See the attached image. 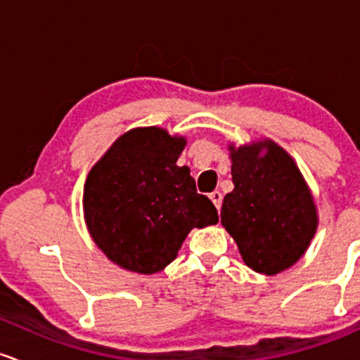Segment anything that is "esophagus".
<instances>
[{"mask_svg": "<svg viewBox=\"0 0 360 360\" xmlns=\"http://www.w3.org/2000/svg\"><path fill=\"white\" fill-rule=\"evenodd\" d=\"M209 199L214 202V205H216L217 211H219L221 204H223V193H221L219 191H214V192L209 193Z\"/></svg>", "mask_w": 360, "mask_h": 360, "instance_id": "34e87169", "label": "esophagus"}]
</instances>
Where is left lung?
Masks as SVG:
<instances>
[{
  "label": "left lung",
  "instance_id": "obj_1",
  "mask_svg": "<svg viewBox=\"0 0 360 360\" xmlns=\"http://www.w3.org/2000/svg\"><path fill=\"white\" fill-rule=\"evenodd\" d=\"M229 151L234 188L224 197L221 223L245 264L274 276L304 255L316 231V207L301 172L276 143L229 146Z\"/></svg>",
  "mask_w": 360,
  "mask_h": 360
}]
</instances>
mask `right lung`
<instances>
[{
    "label": "right lung",
    "instance_id": "1",
    "mask_svg": "<svg viewBox=\"0 0 360 360\" xmlns=\"http://www.w3.org/2000/svg\"><path fill=\"white\" fill-rule=\"evenodd\" d=\"M184 137L132 129L105 153L84 184L83 207L98 248L122 269L155 274L175 260L192 228L217 223V209L187 167H176Z\"/></svg>",
    "mask_w": 360,
    "mask_h": 360
}]
</instances>
